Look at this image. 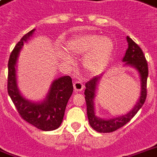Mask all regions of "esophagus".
I'll return each instance as SVG.
<instances>
[{"label":"esophagus","instance_id":"obj_1","mask_svg":"<svg viewBox=\"0 0 157 157\" xmlns=\"http://www.w3.org/2000/svg\"><path fill=\"white\" fill-rule=\"evenodd\" d=\"M74 90H75V91H77V92L82 91L83 89V83H82L81 81H76V82H74Z\"/></svg>","mask_w":157,"mask_h":157}]
</instances>
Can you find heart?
Masks as SVG:
<instances>
[{"instance_id": "1", "label": "heart", "mask_w": 157, "mask_h": 157, "mask_svg": "<svg viewBox=\"0 0 157 157\" xmlns=\"http://www.w3.org/2000/svg\"><path fill=\"white\" fill-rule=\"evenodd\" d=\"M113 48V42L109 36H99L93 33L77 35L65 45L66 51L70 54H85L83 60V67L90 74L99 73L108 64ZM63 58L69 59L67 55H64Z\"/></svg>"}]
</instances>
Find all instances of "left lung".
I'll list each match as a JSON object with an SVG mask.
<instances>
[{"mask_svg": "<svg viewBox=\"0 0 157 157\" xmlns=\"http://www.w3.org/2000/svg\"><path fill=\"white\" fill-rule=\"evenodd\" d=\"M126 39L128 42V48L122 62H124V65H128L136 68L140 74V84H141L140 96L134 109H132V110L128 112L125 115L111 118V119H101L95 115L94 103L97 85L99 83V78L101 76H95L94 78H91L90 81H88L85 83L86 89L84 90L85 101H86L87 105V115H88L90 126L99 133L113 132L122 126H124V124H126L136 115L137 112L139 111V109L142 107L146 101V95H147L146 83H147V77H148L147 62H146L142 50L139 46L137 45L130 36H126Z\"/></svg>", "mask_w": 157, "mask_h": 157, "instance_id": "8db88e82", "label": "left lung"}]
</instances>
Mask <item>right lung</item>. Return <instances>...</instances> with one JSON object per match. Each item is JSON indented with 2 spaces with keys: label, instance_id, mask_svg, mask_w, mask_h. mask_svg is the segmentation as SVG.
<instances>
[{
  "label": "right lung",
  "instance_id": "right-lung-1",
  "mask_svg": "<svg viewBox=\"0 0 157 157\" xmlns=\"http://www.w3.org/2000/svg\"><path fill=\"white\" fill-rule=\"evenodd\" d=\"M34 32L35 29H33L24 35L10 55L8 61L7 91L19 115L24 121L39 130L50 131L60 126L74 87L69 76H63L52 82L48 95L42 102H32L21 94L17 83V61L23 43L30 39Z\"/></svg>",
  "mask_w": 157,
  "mask_h": 157
}]
</instances>
